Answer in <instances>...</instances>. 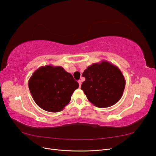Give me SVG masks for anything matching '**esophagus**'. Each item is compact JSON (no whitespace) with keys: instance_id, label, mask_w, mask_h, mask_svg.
Instances as JSON below:
<instances>
[{"instance_id":"1","label":"esophagus","mask_w":156,"mask_h":156,"mask_svg":"<svg viewBox=\"0 0 156 156\" xmlns=\"http://www.w3.org/2000/svg\"><path fill=\"white\" fill-rule=\"evenodd\" d=\"M78 83H79V87H81V80H79Z\"/></svg>"}]
</instances>
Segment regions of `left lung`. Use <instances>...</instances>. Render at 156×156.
Here are the masks:
<instances>
[{
  "label": "left lung",
  "mask_w": 156,
  "mask_h": 156,
  "mask_svg": "<svg viewBox=\"0 0 156 156\" xmlns=\"http://www.w3.org/2000/svg\"><path fill=\"white\" fill-rule=\"evenodd\" d=\"M82 75L86 79L81 88L93 105L106 108L115 105L120 100L126 80L116 66L102 60L100 63L89 66Z\"/></svg>",
  "instance_id": "8db88e82"
}]
</instances>
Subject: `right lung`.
<instances>
[{
	"mask_svg": "<svg viewBox=\"0 0 156 156\" xmlns=\"http://www.w3.org/2000/svg\"><path fill=\"white\" fill-rule=\"evenodd\" d=\"M79 83L61 66L48 65L33 73L29 88L33 100L42 109L57 112L69 103Z\"/></svg>",
	"mask_w": 156,
	"mask_h": 156,
	"instance_id": "1",
	"label": "right lung"
}]
</instances>
